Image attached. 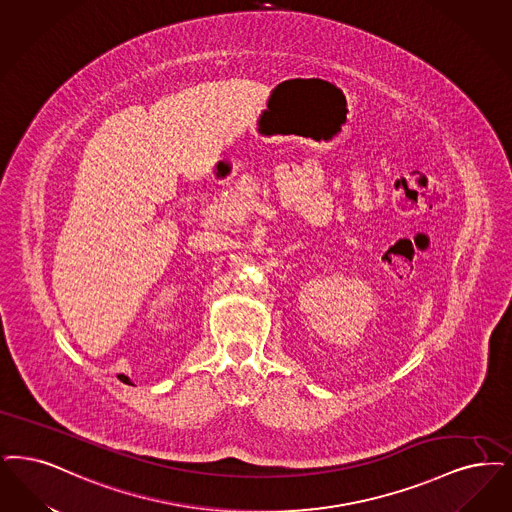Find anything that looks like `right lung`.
<instances>
[{
    "mask_svg": "<svg viewBox=\"0 0 512 512\" xmlns=\"http://www.w3.org/2000/svg\"><path fill=\"white\" fill-rule=\"evenodd\" d=\"M118 379H120L122 383H125V385H133V383H131V379H129L127 375H123V373H120V375H118Z\"/></svg>",
    "mask_w": 512,
    "mask_h": 512,
    "instance_id": "right-lung-1",
    "label": "right lung"
}]
</instances>
